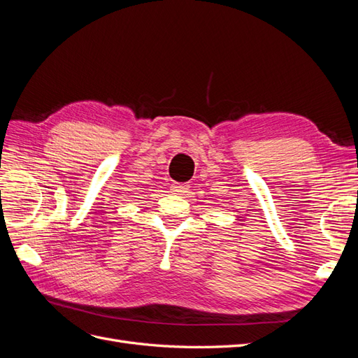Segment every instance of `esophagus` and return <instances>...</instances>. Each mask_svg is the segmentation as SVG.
<instances>
[{
	"label": "esophagus",
	"mask_w": 358,
	"mask_h": 358,
	"mask_svg": "<svg viewBox=\"0 0 358 358\" xmlns=\"http://www.w3.org/2000/svg\"><path fill=\"white\" fill-rule=\"evenodd\" d=\"M188 188H189L188 185H171V191H173L178 195H185L189 191Z\"/></svg>",
	"instance_id": "esophagus-1"
}]
</instances>
